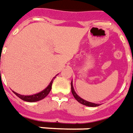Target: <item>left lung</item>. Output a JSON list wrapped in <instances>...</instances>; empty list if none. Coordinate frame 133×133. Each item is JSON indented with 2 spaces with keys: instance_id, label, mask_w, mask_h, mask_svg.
<instances>
[{
  "instance_id": "left-lung-1",
  "label": "left lung",
  "mask_w": 133,
  "mask_h": 133,
  "mask_svg": "<svg viewBox=\"0 0 133 133\" xmlns=\"http://www.w3.org/2000/svg\"><path fill=\"white\" fill-rule=\"evenodd\" d=\"M71 92H72V95H74V98H75V99H76L79 103H81V104H83V105L87 106V107H98V106H99V104H97V103H95L89 102V101H85V100H84V99H83V98H81V97H80L75 92V90H74V86H73V82H71Z\"/></svg>"
}]
</instances>
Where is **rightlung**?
Returning <instances> with one entry per match:
<instances>
[{"label":"right lung","mask_w":133,"mask_h":133,"mask_svg":"<svg viewBox=\"0 0 133 133\" xmlns=\"http://www.w3.org/2000/svg\"><path fill=\"white\" fill-rule=\"evenodd\" d=\"M56 78V76L54 77L52 79V80L50 81V83H49V85L44 89V90H42V91L38 92V93H36V94H34V95H20V94H18L16 92H15L14 91L13 93L16 96H18L19 98H21V100L23 101H26V102H36V101H39L41 100L44 99L45 97H47L48 95L50 93V90H51V88H52V84H53V81L54 79Z\"/></svg>","instance_id":"obj_1"}]
</instances>
